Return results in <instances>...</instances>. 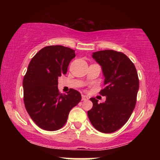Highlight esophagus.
<instances>
[{"mask_svg":"<svg viewBox=\"0 0 160 160\" xmlns=\"http://www.w3.org/2000/svg\"><path fill=\"white\" fill-rule=\"evenodd\" d=\"M88 99H89V98H88L87 96H86V95H82V101H87Z\"/></svg>","mask_w":160,"mask_h":160,"instance_id":"obj_1","label":"esophagus"}]
</instances>
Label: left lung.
<instances>
[{
  "label": "left lung",
  "instance_id": "8db88e82",
  "mask_svg": "<svg viewBox=\"0 0 160 160\" xmlns=\"http://www.w3.org/2000/svg\"><path fill=\"white\" fill-rule=\"evenodd\" d=\"M102 66L105 80L99 94L106 96L103 103L91 98L93 106L87 112L92 125L101 132L112 133L126 124L136 104L139 79L133 62L124 53L115 50L93 52Z\"/></svg>",
  "mask_w": 160,
  "mask_h": 160
}]
</instances>
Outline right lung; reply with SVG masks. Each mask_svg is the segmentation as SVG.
<instances>
[{
  "instance_id": "1",
  "label": "right lung",
  "mask_w": 160,
  "mask_h": 160,
  "mask_svg": "<svg viewBox=\"0 0 160 160\" xmlns=\"http://www.w3.org/2000/svg\"><path fill=\"white\" fill-rule=\"evenodd\" d=\"M74 49L61 45L47 46L31 60L23 78L24 104L32 120L47 131H56L67 122L69 112L81 100L78 91L62 94L58 78L67 73Z\"/></svg>"
}]
</instances>
